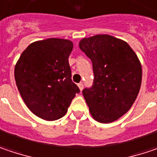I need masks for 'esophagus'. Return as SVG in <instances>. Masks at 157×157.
I'll return each mask as SVG.
<instances>
[{
  "mask_svg": "<svg viewBox=\"0 0 157 157\" xmlns=\"http://www.w3.org/2000/svg\"><path fill=\"white\" fill-rule=\"evenodd\" d=\"M78 87L80 90H82V89H83V84H82V82H80V83H78Z\"/></svg>",
  "mask_w": 157,
  "mask_h": 157,
  "instance_id": "34e87169",
  "label": "esophagus"
}]
</instances>
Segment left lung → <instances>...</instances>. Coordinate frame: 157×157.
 <instances>
[{"label": "left lung", "mask_w": 157, "mask_h": 157, "mask_svg": "<svg viewBox=\"0 0 157 157\" xmlns=\"http://www.w3.org/2000/svg\"><path fill=\"white\" fill-rule=\"evenodd\" d=\"M79 47L93 67V85L82 90L90 113L98 123L115 122L130 110L139 94L140 61L127 42L109 34L82 38Z\"/></svg>", "instance_id": "obj_1"}]
</instances>
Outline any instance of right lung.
<instances>
[{
	"label": "right lung",
	"instance_id": "1",
	"mask_svg": "<svg viewBox=\"0 0 157 157\" xmlns=\"http://www.w3.org/2000/svg\"><path fill=\"white\" fill-rule=\"evenodd\" d=\"M73 42L49 38L32 42L15 66V81L25 104L46 121L67 114L79 88L71 79L69 58Z\"/></svg>",
	"mask_w": 157,
	"mask_h": 157
}]
</instances>
